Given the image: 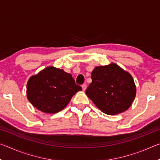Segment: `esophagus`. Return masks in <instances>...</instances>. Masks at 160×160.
Returning <instances> with one entry per match:
<instances>
[{
  "mask_svg": "<svg viewBox=\"0 0 160 160\" xmlns=\"http://www.w3.org/2000/svg\"><path fill=\"white\" fill-rule=\"evenodd\" d=\"M82 88L83 91H85L86 90V89H87V85H86V84H83V85H82Z\"/></svg>",
  "mask_w": 160,
  "mask_h": 160,
  "instance_id": "obj_1",
  "label": "esophagus"
}]
</instances>
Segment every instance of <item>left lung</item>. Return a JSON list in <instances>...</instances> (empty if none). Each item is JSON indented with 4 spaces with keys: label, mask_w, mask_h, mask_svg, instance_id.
Returning <instances> with one entry per match:
<instances>
[{
    "label": "left lung",
    "mask_w": 160,
    "mask_h": 160,
    "mask_svg": "<svg viewBox=\"0 0 160 160\" xmlns=\"http://www.w3.org/2000/svg\"><path fill=\"white\" fill-rule=\"evenodd\" d=\"M92 82L85 93L99 109L107 114L125 112L136 94L131 75L116 63L97 66L92 72Z\"/></svg>",
    "instance_id": "1"
}]
</instances>
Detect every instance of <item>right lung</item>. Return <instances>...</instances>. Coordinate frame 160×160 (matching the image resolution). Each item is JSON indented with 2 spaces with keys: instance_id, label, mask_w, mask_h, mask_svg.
I'll return each instance as SVG.
<instances>
[{
  "instance_id": "add662e5",
  "label": "right lung",
  "mask_w": 160,
  "mask_h": 160,
  "mask_svg": "<svg viewBox=\"0 0 160 160\" xmlns=\"http://www.w3.org/2000/svg\"><path fill=\"white\" fill-rule=\"evenodd\" d=\"M82 90L72 75L48 66L32 75L27 84V97L38 110L56 113L66 107L72 96Z\"/></svg>"
}]
</instances>
